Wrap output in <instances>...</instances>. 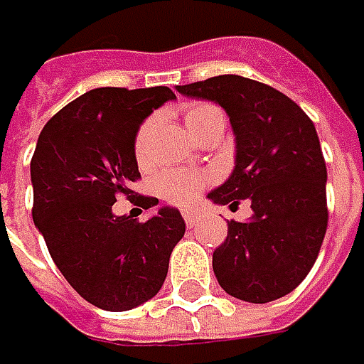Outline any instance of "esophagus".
<instances>
[{"label": "esophagus", "instance_id": "1", "mask_svg": "<svg viewBox=\"0 0 364 364\" xmlns=\"http://www.w3.org/2000/svg\"><path fill=\"white\" fill-rule=\"evenodd\" d=\"M182 217H184L188 227H194V225L200 220V213H198V210H192V208H186V210L182 213Z\"/></svg>", "mask_w": 364, "mask_h": 364}]
</instances>
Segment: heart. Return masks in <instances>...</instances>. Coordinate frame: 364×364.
Instances as JSON below:
<instances>
[{"mask_svg": "<svg viewBox=\"0 0 364 364\" xmlns=\"http://www.w3.org/2000/svg\"><path fill=\"white\" fill-rule=\"evenodd\" d=\"M215 117H223V113L217 107L208 105V103H196L184 111V125L192 135H196L204 123H208ZM151 129H154V119H147L135 135L133 147H135V158L139 161L146 160L147 141H149ZM204 184H206V176L196 174V172H184V170H168L156 178L158 194L164 200L172 204H190L196 198V194L203 190Z\"/></svg>", "mask_w": 364, "mask_h": 364, "instance_id": "heart-1", "label": "heart"}]
</instances>
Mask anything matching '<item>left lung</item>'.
I'll use <instances>...</instances> for the list:
<instances>
[{
    "mask_svg": "<svg viewBox=\"0 0 364 364\" xmlns=\"http://www.w3.org/2000/svg\"><path fill=\"white\" fill-rule=\"evenodd\" d=\"M225 109L235 133V168L208 192L215 204L249 200L213 253L220 287L251 304L284 298L312 269L326 235V164L314 123L284 92L239 75L176 87Z\"/></svg>",
    "mask_w": 364,
    "mask_h": 364,
    "instance_id": "8db88e82",
    "label": "left lung"
}]
</instances>
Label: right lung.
Segmentation results:
<instances>
[{
    "mask_svg": "<svg viewBox=\"0 0 364 364\" xmlns=\"http://www.w3.org/2000/svg\"><path fill=\"white\" fill-rule=\"evenodd\" d=\"M168 87H103L80 95L44 125L30 178L36 229L64 279L92 306L125 312L151 300L168 275V261L184 237L178 208L161 206L139 223L113 215L117 194L139 178L135 135L166 101ZM151 210L158 198L139 196Z\"/></svg>",
    "mask_w": 364,
    "mask_h": 364,
    "instance_id": "1",
    "label": "right lung"
}]
</instances>
